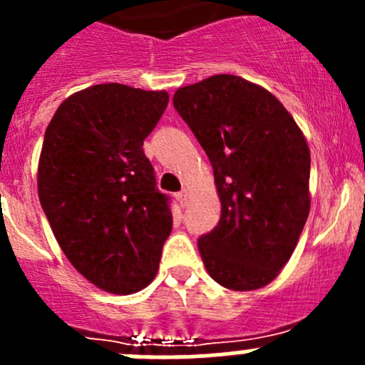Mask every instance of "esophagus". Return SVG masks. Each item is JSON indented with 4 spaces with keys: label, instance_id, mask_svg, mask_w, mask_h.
<instances>
[{
    "label": "esophagus",
    "instance_id": "1",
    "mask_svg": "<svg viewBox=\"0 0 365 365\" xmlns=\"http://www.w3.org/2000/svg\"><path fill=\"white\" fill-rule=\"evenodd\" d=\"M176 200H178V203H180V206H182V208H185V206H187V192H185V190H182V192L176 194Z\"/></svg>",
    "mask_w": 365,
    "mask_h": 365
}]
</instances>
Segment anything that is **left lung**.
<instances>
[{
  "label": "left lung",
  "instance_id": "8db88e82",
  "mask_svg": "<svg viewBox=\"0 0 365 365\" xmlns=\"http://www.w3.org/2000/svg\"><path fill=\"white\" fill-rule=\"evenodd\" d=\"M173 106L208 155L222 205L219 224L197 240L206 272L235 292L263 288L307 220V141L270 91L231 73L180 88Z\"/></svg>",
  "mask_w": 365,
  "mask_h": 365
}]
</instances>
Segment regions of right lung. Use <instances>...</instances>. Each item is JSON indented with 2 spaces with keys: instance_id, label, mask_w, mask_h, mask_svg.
Here are the masks:
<instances>
[{
  "instance_id": "obj_1",
  "label": "right lung",
  "mask_w": 365,
  "mask_h": 365,
  "mask_svg": "<svg viewBox=\"0 0 365 365\" xmlns=\"http://www.w3.org/2000/svg\"><path fill=\"white\" fill-rule=\"evenodd\" d=\"M169 95L95 84L70 95L43 135L38 197L61 251L91 284L141 292L159 270L173 227L143 141Z\"/></svg>"
}]
</instances>
